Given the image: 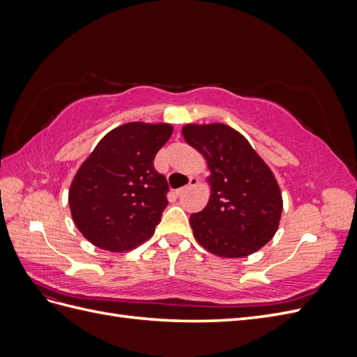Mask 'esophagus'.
Instances as JSON below:
<instances>
[{
    "label": "esophagus",
    "instance_id": "34e87169",
    "mask_svg": "<svg viewBox=\"0 0 357 357\" xmlns=\"http://www.w3.org/2000/svg\"><path fill=\"white\" fill-rule=\"evenodd\" d=\"M199 183V180L197 178V177H190V180H189V186H185V188H181V189H178L177 190V195H181L183 192H186L188 189H190V188H195L197 185Z\"/></svg>",
    "mask_w": 357,
    "mask_h": 357
}]
</instances>
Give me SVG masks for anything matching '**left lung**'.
Returning <instances> with one entry per match:
<instances>
[{
    "label": "left lung",
    "mask_w": 357,
    "mask_h": 357,
    "mask_svg": "<svg viewBox=\"0 0 357 357\" xmlns=\"http://www.w3.org/2000/svg\"><path fill=\"white\" fill-rule=\"evenodd\" d=\"M183 137L205 158L210 198L190 215L197 241L219 257L256 253L275 235L283 197L265 160L247 138L225 123H188Z\"/></svg>",
    "instance_id": "left-lung-1"
}]
</instances>
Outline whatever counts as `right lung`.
Returning <instances> with one entry per match:
<instances>
[{"mask_svg":"<svg viewBox=\"0 0 357 357\" xmlns=\"http://www.w3.org/2000/svg\"><path fill=\"white\" fill-rule=\"evenodd\" d=\"M172 131L169 123L129 122L105 134L83 160L68 204L74 225L89 243L122 253L155 234L168 204V185L153 160Z\"/></svg>","mask_w":357,"mask_h":357,"instance_id":"obj_1","label":"right lung"}]
</instances>
